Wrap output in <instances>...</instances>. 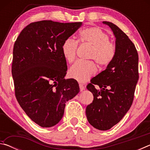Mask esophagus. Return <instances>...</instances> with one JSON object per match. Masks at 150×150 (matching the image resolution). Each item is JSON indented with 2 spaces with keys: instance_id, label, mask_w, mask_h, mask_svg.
Returning a JSON list of instances; mask_svg holds the SVG:
<instances>
[{
  "instance_id": "1",
  "label": "esophagus",
  "mask_w": 150,
  "mask_h": 150,
  "mask_svg": "<svg viewBox=\"0 0 150 150\" xmlns=\"http://www.w3.org/2000/svg\"><path fill=\"white\" fill-rule=\"evenodd\" d=\"M79 88H80L81 91H83V90H85V87L83 84H79Z\"/></svg>"
}]
</instances>
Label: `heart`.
<instances>
[{"label":"heart","mask_w":150,"mask_h":150,"mask_svg":"<svg viewBox=\"0 0 150 150\" xmlns=\"http://www.w3.org/2000/svg\"><path fill=\"white\" fill-rule=\"evenodd\" d=\"M79 42L91 47L88 58L94 59L102 67L110 64L115 59L116 46L110 41V36L98 27H89L81 30ZM78 42L72 38L66 39L62 45L64 59L71 63L76 57ZM96 71V66L93 61L76 62L69 70V75L79 82L87 81Z\"/></svg>","instance_id":"b5f03b06"}]
</instances>
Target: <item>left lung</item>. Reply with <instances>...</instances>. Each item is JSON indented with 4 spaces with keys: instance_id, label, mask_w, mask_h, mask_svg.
<instances>
[{
    "instance_id": "left-lung-1",
    "label": "left lung",
    "mask_w": 150,
    "mask_h": 150,
    "mask_svg": "<svg viewBox=\"0 0 150 150\" xmlns=\"http://www.w3.org/2000/svg\"><path fill=\"white\" fill-rule=\"evenodd\" d=\"M103 22L115 35L116 55L106 69L87 86L94 98L86 108V115L94 128L107 130L122 119L132 105L139 79L138 54L133 42L116 25ZM96 85L100 90L96 88Z\"/></svg>"
}]
</instances>
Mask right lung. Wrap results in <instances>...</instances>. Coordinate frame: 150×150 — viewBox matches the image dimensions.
Wrapping results in <instances>:
<instances>
[{
    "label": "right lung",
    "instance_id": "add662e5",
    "mask_svg": "<svg viewBox=\"0 0 150 150\" xmlns=\"http://www.w3.org/2000/svg\"><path fill=\"white\" fill-rule=\"evenodd\" d=\"M82 22L42 20L30 23L14 43L12 75L15 96L28 117L43 128L62 118L65 103L77 95L74 79H64L67 66L62 45Z\"/></svg>",
    "mask_w": 150,
    "mask_h": 150
}]
</instances>
